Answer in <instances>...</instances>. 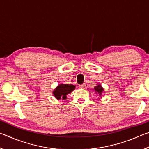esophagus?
<instances>
[{
    "mask_svg": "<svg viewBox=\"0 0 149 149\" xmlns=\"http://www.w3.org/2000/svg\"><path fill=\"white\" fill-rule=\"evenodd\" d=\"M79 88H81V89H84V88L85 87V84H82V85H79Z\"/></svg>",
    "mask_w": 149,
    "mask_h": 149,
    "instance_id": "1",
    "label": "esophagus"
}]
</instances>
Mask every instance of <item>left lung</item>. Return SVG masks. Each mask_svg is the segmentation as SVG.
<instances>
[{"instance_id":"obj_1","label":"left lung","mask_w":149,"mask_h":149,"mask_svg":"<svg viewBox=\"0 0 149 149\" xmlns=\"http://www.w3.org/2000/svg\"><path fill=\"white\" fill-rule=\"evenodd\" d=\"M93 89L95 91L96 93H97V94H99V95H102V93L103 92V91H104V89H103V88L102 87L101 85H99V84L96 85Z\"/></svg>"}]
</instances>
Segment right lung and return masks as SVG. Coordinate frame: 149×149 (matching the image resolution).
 Segmentation results:
<instances>
[{
	"mask_svg": "<svg viewBox=\"0 0 149 149\" xmlns=\"http://www.w3.org/2000/svg\"><path fill=\"white\" fill-rule=\"evenodd\" d=\"M75 87V85L72 84H60L54 90L53 95L58 100L65 99L67 98V95L73 91Z\"/></svg>",
	"mask_w": 149,
	"mask_h": 149,
	"instance_id": "1",
	"label": "right lung"
}]
</instances>
